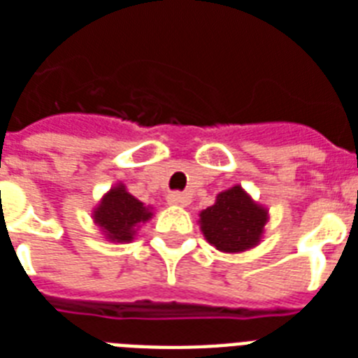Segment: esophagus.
Here are the masks:
<instances>
[{
	"instance_id": "obj_1",
	"label": "esophagus",
	"mask_w": 358,
	"mask_h": 358,
	"mask_svg": "<svg viewBox=\"0 0 358 358\" xmlns=\"http://www.w3.org/2000/svg\"><path fill=\"white\" fill-rule=\"evenodd\" d=\"M167 202L173 204V206H187L189 204V196L185 195V193H180V191H174V193L167 196Z\"/></svg>"
}]
</instances>
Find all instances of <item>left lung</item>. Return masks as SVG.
<instances>
[{
  "instance_id": "left-lung-1",
  "label": "left lung",
  "mask_w": 358,
  "mask_h": 358,
  "mask_svg": "<svg viewBox=\"0 0 358 358\" xmlns=\"http://www.w3.org/2000/svg\"><path fill=\"white\" fill-rule=\"evenodd\" d=\"M267 210L241 187L221 191L215 204L201 212V230L208 243L223 252H243L260 243Z\"/></svg>"
}]
</instances>
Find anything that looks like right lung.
Wrapping results in <instances>:
<instances>
[{"mask_svg": "<svg viewBox=\"0 0 358 358\" xmlns=\"http://www.w3.org/2000/svg\"><path fill=\"white\" fill-rule=\"evenodd\" d=\"M150 217V208L129 195L124 184L111 187L92 212V219L102 229L106 239L117 243H129L139 224Z\"/></svg>", "mask_w": 358, "mask_h": 358, "instance_id": "1", "label": "right lung"}]
</instances>
